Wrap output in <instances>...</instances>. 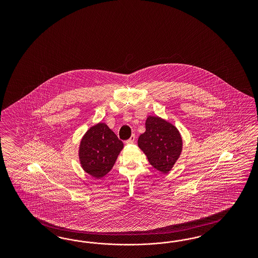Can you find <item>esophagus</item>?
<instances>
[{
	"label": "esophagus",
	"instance_id": "esophagus-1",
	"mask_svg": "<svg viewBox=\"0 0 258 258\" xmlns=\"http://www.w3.org/2000/svg\"><path fill=\"white\" fill-rule=\"evenodd\" d=\"M134 141H135V135H132V137L128 139V140L126 141L125 143L127 144V145H132L134 143Z\"/></svg>",
	"mask_w": 258,
	"mask_h": 258
}]
</instances>
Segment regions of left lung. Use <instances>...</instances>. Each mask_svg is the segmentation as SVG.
Segmentation results:
<instances>
[{
  "label": "left lung",
  "mask_w": 258,
  "mask_h": 258,
  "mask_svg": "<svg viewBox=\"0 0 258 258\" xmlns=\"http://www.w3.org/2000/svg\"><path fill=\"white\" fill-rule=\"evenodd\" d=\"M138 147L155 169L168 173L181 154L182 138L179 130L170 122L149 115L146 132L138 139Z\"/></svg>",
  "instance_id": "left-lung-1"
}]
</instances>
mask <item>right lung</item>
Wrapping results in <instances>:
<instances>
[{
  "label": "right lung",
  "instance_id": "add662e5",
  "mask_svg": "<svg viewBox=\"0 0 258 258\" xmlns=\"http://www.w3.org/2000/svg\"><path fill=\"white\" fill-rule=\"evenodd\" d=\"M124 148L108 125L99 122L92 125L78 147V159L84 171L95 179H101L115 164L118 155Z\"/></svg>",
  "mask_w": 258,
  "mask_h": 258
}]
</instances>
